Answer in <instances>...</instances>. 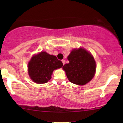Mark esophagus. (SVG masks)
<instances>
[{
	"mask_svg": "<svg viewBox=\"0 0 123 123\" xmlns=\"http://www.w3.org/2000/svg\"><path fill=\"white\" fill-rule=\"evenodd\" d=\"M62 63H63V65H64V64H65V60H64V59H63V60H62Z\"/></svg>",
	"mask_w": 123,
	"mask_h": 123,
	"instance_id": "esophagus-1",
	"label": "esophagus"
}]
</instances>
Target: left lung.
<instances>
[{"mask_svg":"<svg viewBox=\"0 0 123 123\" xmlns=\"http://www.w3.org/2000/svg\"><path fill=\"white\" fill-rule=\"evenodd\" d=\"M67 58L69 63L64 65L63 69L70 82L85 85L93 78L96 62L88 51L83 48L73 49Z\"/></svg>","mask_w":123,"mask_h":123,"instance_id":"1","label":"left lung"}]
</instances>
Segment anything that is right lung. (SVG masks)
Here are the masks:
<instances>
[{
  "mask_svg": "<svg viewBox=\"0 0 123 123\" xmlns=\"http://www.w3.org/2000/svg\"><path fill=\"white\" fill-rule=\"evenodd\" d=\"M63 65L62 61L54 55L41 51L33 55L28 63V74L35 83H45L51 80L54 70L62 68Z\"/></svg>",
  "mask_w": 123,
  "mask_h": 123,
  "instance_id": "obj_1",
  "label": "right lung"
}]
</instances>
